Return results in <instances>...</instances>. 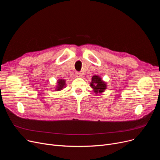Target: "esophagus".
Listing matches in <instances>:
<instances>
[{
	"label": "esophagus",
	"mask_w": 160,
	"mask_h": 160,
	"mask_svg": "<svg viewBox=\"0 0 160 160\" xmlns=\"http://www.w3.org/2000/svg\"><path fill=\"white\" fill-rule=\"evenodd\" d=\"M76 76L78 78H82L83 77V74L81 72H76Z\"/></svg>",
	"instance_id": "obj_1"
}]
</instances>
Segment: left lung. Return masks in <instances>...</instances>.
<instances>
[{
    "label": "left lung",
    "mask_w": 160,
    "mask_h": 160,
    "mask_svg": "<svg viewBox=\"0 0 160 160\" xmlns=\"http://www.w3.org/2000/svg\"><path fill=\"white\" fill-rule=\"evenodd\" d=\"M90 86L93 89L95 93H101L106 89L107 83L104 82L98 76L95 75L91 78Z\"/></svg>",
    "instance_id": "1"
}]
</instances>
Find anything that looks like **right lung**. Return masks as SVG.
Instances as JSON below:
<instances>
[{
    "mask_svg": "<svg viewBox=\"0 0 160 160\" xmlns=\"http://www.w3.org/2000/svg\"><path fill=\"white\" fill-rule=\"evenodd\" d=\"M57 83H58V85H57V86L56 88V91H61L66 86L65 80H63V79H60L59 80H58Z\"/></svg>",
    "mask_w": 160,
    "mask_h": 160,
    "instance_id": "right-lung-1",
    "label": "right lung"
}]
</instances>
